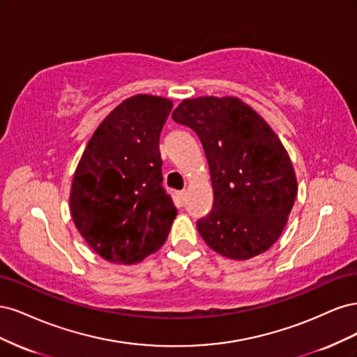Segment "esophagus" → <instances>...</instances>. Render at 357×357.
<instances>
[{"instance_id":"esophagus-1","label":"esophagus","mask_w":357,"mask_h":357,"mask_svg":"<svg viewBox=\"0 0 357 357\" xmlns=\"http://www.w3.org/2000/svg\"><path fill=\"white\" fill-rule=\"evenodd\" d=\"M177 195H178V199H180V201H185V199H186V190H180V192L177 193Z\"/></svg>"}]
</instances>
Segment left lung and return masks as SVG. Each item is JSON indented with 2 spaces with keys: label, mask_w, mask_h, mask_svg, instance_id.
I'll list each match as a JSON object with an SVG mask.
<instances>
[{
  "label": "left lung",
  "mask_w": 357,
  "mask_h": 357,
  "mask_svg": "<svg viewBox=\"0 0 357 357\" xmlns=\"http://www.w3.org/2000/svg\"><path fill=\"white\" fill-rule=\"evenodd\" d=\"M172 119L197 132L208 160L214 202L197 222L204 241L236 261L266 252L282 235L298 192L277 134L234 96L185 100Z\"/></svg>",
  "instance_id": "8db88e82"
}]
</instances>
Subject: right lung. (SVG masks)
<instances>
[{
	"label": "right lung",
	"mask_w": 357,
	"mask_h": 357,
	"mask_svg": "<svg viewBox=\"0 0 357 357\" xmlns=\"http://www.w3.org/2000/svg\"><path fill=\"white\" fill-rule=\"evenodd\" d=\"M172 102L134 95L96 128L74 172L75 228L101 257L131 265L167 240L177 208L162 188L159 135Z\"/></svg>",
	"instance_id": "1"
}]
</instances>
